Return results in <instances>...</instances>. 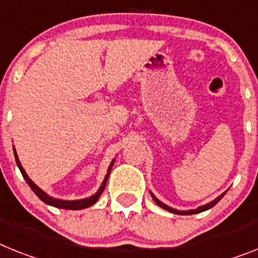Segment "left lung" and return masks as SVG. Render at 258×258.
<instances>
[{"label":"left lung","mask_w":258,"mask_h":258,"mask_svg":"<svg viewBox=\"0 0 258 258\" xmlns=\"http://www.w3.org/2000/svg\"><path fill=\"white\" fill-rule=\"evenodd\" d=\"M226 192H223V194H220L218 198H215L214 201H211L210 203H206V205H203V206H199L198 209H194V210H187V211H179V210H176L173 209V207H169L168 205H165V203H162L161 201H159V199L156 198L155 196H153V192H151V196H152L153 201H155L157 205H159L160 207H162L164 210H166V211H169V213H173V214H178V215H192V214H199V213H203V211H206V210L211 209V207H214L216 205V203L219 202L220 199L223 198V196H224Z\"/></svg>","instance_id":"8db88e82"}]
</instances>
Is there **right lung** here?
Returning <instances> with one entry per match:
<instances>
[{"label":"right lung","mask_w":258,"mask_h":258,"mask_svg":"<svg viewBox=\"0 0 258 258\" xmlns=\"http://www.w3.org/2000/svg\"><path fill=\"white\" fill-rule=\"evenodd\" d=\"M13 151H14V157H15V161H17V165H18L19 170H21V173H22L23 178L26 179V182L29 183V186L32 189V191L35 192L36 196L42 199L43 202L47 203V205H49V206L57 207V209H66V210H82V209H86V207L93 206V205H94V203L98 201V198L101 197V194L103 192V190H105L106 182H107V178H109L110 172H111V168H112V165H114V161H115V159H112L111 164H110V166H109V169H107V173H106L102 185L99 186L98 191H97L96 194H93V196H90L89 198L77 199V201H66V199H57V198H53V197H49L47 192L43 191V190L40 189L39 186H36L35 183L32 182L31 178L27 176V173H26L25 169H23V166H22V164H21V161H19L18 155H17V152H15L14 147H13Z\"/></svg>","instance_id":"obj_1"}]
</instances>
